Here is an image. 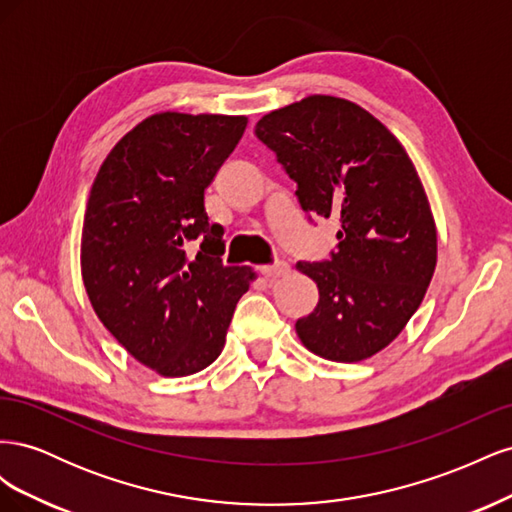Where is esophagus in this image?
<instances>
[{"instance_id": "34e87169", "label": "esophagus", "mask_w": 512, "mask_h": 512, "mask_svg": "<svg viewBox=\"0 0 512 512\" xmlns=\"http://www.w3.org/2000/svg\"><path fill=\"white\" fill-rule=\"evenodd\" d=\"M260 271H262V275L269 277V280H277V277H284V275L290 273V265L286 260H275L273 265L262 267Z\"/></svg>"}]
</instances>
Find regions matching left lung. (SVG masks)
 Instances as JSON below:
<instances>
[{
  "label": "left lung",
  "mask_w": 512,
  "mask_h": 512,
  "mask_svg": "<svg viewBox=\"0 0 512 512\" xmlns=\"http://www.w3.org/2000/svg\"><path fill=\"white\" fill-rule=\"evenodd\" d=\"M301 209L337 218L329 260L297 262L320 299L294 329L307 350L337 363L380 352L404 331L436 269L438 237L429 200L406 149L365 108L309 96L256 123Z\"/></svg>",
  "instance_id": "8db88e82"
}]
</instances>
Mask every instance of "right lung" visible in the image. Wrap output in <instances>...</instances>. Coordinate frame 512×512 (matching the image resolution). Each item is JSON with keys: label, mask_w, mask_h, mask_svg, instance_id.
<instances>
[{"label": "right lung", "mask_w": 512, "mask_h": 512, "mask_svg": "<svg viewBox=\"0 0 512 512\" xmlns=\"http://www.w3.org/2000/svg\"><path fill=\"white\" fill-rule=\"evenodd\" d=\"M245 126L247 117L151 115L91 185L81 241L89 301L136 361L168 378L218 359L254 280L252 269L224 267V228L205 211V190Z\"/></svg>", "instance_id": "obj_1"}]
</instances>
